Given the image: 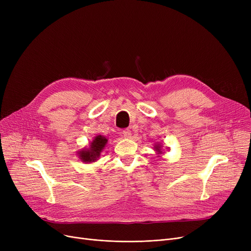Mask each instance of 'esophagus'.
Listing matches in <instances>:
<instances>
[{
  "instance_id": "34e87169",
  "label": "esophagus",
  "mask_w": 251,
  "mask_h": 251,
  "mask_svg": "<svg viewBox=\"0 0 251 251\" xmlns=\"http://www.w3.org/2000/svg\"><path fill=\"white\" fill-rule=\"evenodd\" d=\"M131 131L129 129H125L122 131V135L125 137V138H130L131 137Z\"/></svg>"
}]
</instances>
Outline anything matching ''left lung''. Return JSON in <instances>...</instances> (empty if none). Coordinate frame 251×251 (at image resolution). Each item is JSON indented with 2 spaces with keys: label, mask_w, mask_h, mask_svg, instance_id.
<instances>
[{
  "label": "left lung",
  "mask_w": 251,
  "mask_h": 251,
  "mask_svg": "<svg viewBox=\"0 0 251 251\" xmlns=\"http://www.w3.org/2000/svg\"><path fill=\"white\" fill-rule=\"evenodd\" d=\"M162 146H160V144H156V146H154V150H155V151H157L159 153H162L163 151H162Z\"/></svg>",
  "instance_id": "obj_1"
}]
</instances>
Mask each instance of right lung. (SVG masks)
Here are the masks:
<instances>
[{"mask_svg":"<svg viewBox=\"0 0 251 251\" xmlns=\"http://www.w3.org/2000/svg\"><path fill=\"white\" fill-rule=\"evenodd\" d=\"M107 142H108V139L104 136H101V135L96 136L94 140L90 142V146L88 149L82 150L78 152L79 159H80L83 163L96 162L99 159V156L100 155V152L105 147Z\"/></svg>","mask_w":251,"mask_h":251,"instance_id":"obj_1","label":"right lung"}]
</instances>
